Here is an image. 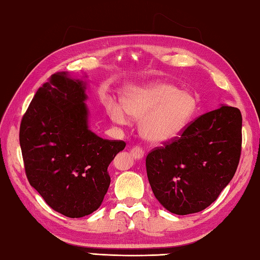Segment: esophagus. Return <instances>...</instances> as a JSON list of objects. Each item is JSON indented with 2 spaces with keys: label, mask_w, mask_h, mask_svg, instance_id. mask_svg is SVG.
I'll use <instances>...</instances> for the list:
<instances>
[{
  "label": "esophagus",
  "mask_w": 260,
  "mask_h": 260,
  "mask_svg": "<svg viewBox=\"0 0 260 260\" xmlns=\"http://www.w3.org/2000/svg\"><path fill=\"white\" fill-rule=\"evenodd\" d=\"M130 154L136 160H142L144 157V149L139 146H135L130 149Z\"/></svg>",
  "instance_id": "esophagus-1"
}]
</instances>
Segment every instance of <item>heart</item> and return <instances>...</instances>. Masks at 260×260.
<instances>
[{
  "instance_id": "b5f03b06",
  "label": "heart",
  "mask_w": 260,
  "mask_h": 260,
  "mask_svg": "<svg viewBox=\"0 0 260 260\" xmlns=\"http://www.w3.org/2000/svg\"><path fill=\"white\" fill-rule=\"evenodd\" d=\"M121 105L122 108L116 105L107 108L114 123L125 124L126 113L140 118L139 130L143 137L153 144H165L187 129L198 112L199 100L189 91L156 82L125 91Z\"/></svg>"
}]
</instances>
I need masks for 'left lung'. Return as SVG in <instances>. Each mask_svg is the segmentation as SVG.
<instances>
[{"mask_svg": "<svg viewBox=\"0 0 260 260\" xmlns=\"http://www.w3.org/2000/svg\"><path fill=\"white\" fill-rule=\"evenodd\" d=\"M241 144L239 108L221 105L198 117L180 137L146 157L148 181L157 201L176 215L204 210L234 177Z\"/></svg>", "mask_w": 260, "mask_h": 260, "instance_id": "obj_1", "label": "left lung"}]
</instances>
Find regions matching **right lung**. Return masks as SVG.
<instances>
[{
    "label": "right lung",
    "instance_id": "add662e5",
    "mask_svg": "<svg viewBox=\"0 0 260 260\" xmlns=\"http://www.w3.org/2000/svg\"><path fill=\"white\" fill-rule=\"evenodd\" d=\"M86 83L65 72L36 91L19 130L27 179L54 211L70 218L97 210L111 184L107 168L123 140L89 129Z\"/></svg>",
    "mask_w": 260,
    "mask_h": 260
}]
</instances>
